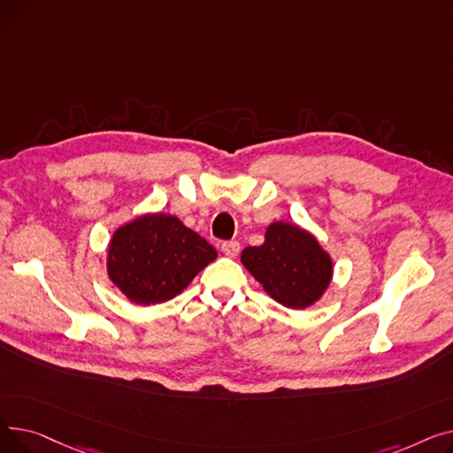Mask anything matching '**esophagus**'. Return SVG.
<instances>
[{
    "label": "esophagus",
    "mask_w": 453,
    "mask_h": 453,
    "mask_svg": "<svg viewBox=\"0 0 453 453\" xmlns=\"http://www.w3.org/2000/svg\"><path fill=\"white\" fill-rule=\"evenodd\" d=\"M222 251H224V255H227V257H236V253L241 251V244L236 242V241H227V242L222 244Z\"/></svg>",
    "instance_id": "esophagus-1"
}]
</instances>
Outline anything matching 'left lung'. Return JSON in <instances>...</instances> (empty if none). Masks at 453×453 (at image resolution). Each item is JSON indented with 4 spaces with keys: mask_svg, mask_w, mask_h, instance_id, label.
<instances>
[{
    "mask_svg": "<svg viewBox=\"0 0 453 453\" xmlns=\"http://www.w3.org/2000/svg\"><path fill=\"white\" fill-rule=\"evenodd\" d=\"M242 265L277 303L288 308L316 303L332 277V260L314 236L282 222L268 227L263 246L242 251Z\"/></svg>",
    "mask_w": 453,
    "mask_h": 453,
    "instance_id": "8db88e82",
    "label": "left lung"
}]
</instances>
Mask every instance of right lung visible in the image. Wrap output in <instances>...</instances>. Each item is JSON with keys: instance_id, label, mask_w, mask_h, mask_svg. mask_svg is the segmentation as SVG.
<instances>
[{"instance_id": "add662e5", "label": "right lung", "mask_w": 453, "mask_h": 453, "mask_svg": "<svg viewBox=\"0 0 453 453\" xmlns=\"http://www.w3.org/2000/svg\"><path fill=\"white\" fill-rule=\"evenodd\" d=\"M217 258L203 236L171 214H145L113 233L108 275L130 301H169Z\"/></svg>"}]
</instances>
